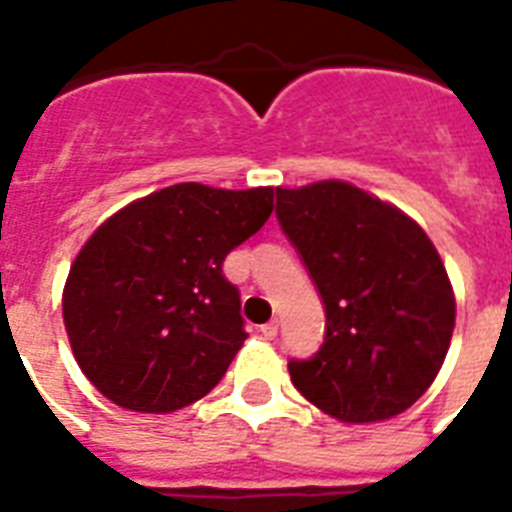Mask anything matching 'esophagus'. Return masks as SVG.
Listing matches in <instances>:
<instances>
[{
    "label": "esophagus",
    "mask_w": 512,
    "mask_h": 512,
    "mask_svg": "<svg viewBox=\"0 0 512 512\" xmlns=\"http://www.w3.org/2000/svg\"><path fill=\"white\" fill-rule=\"evenodd\" d=\"M260 335H263L265 340H273V337L279 335V324H276V321H268V324L260 327Z\"/></svg>",
    "instance_id": "1"
}]
</instances>
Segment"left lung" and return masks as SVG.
Returning <instances> with one entry per match:
<instances>
[{
  "label": "left lung",
  "mask_w": 512,
  "mask_h": 512,
  "mask_svg": "<svg viewBox=\"0 0 512 512\" xmlns=\"http://www.w3.org/2000/svg\"><path fill=\"white\" fill-rule=\"evenodd\" d=\"M276 217L327 311L319 353L289 361L295 388L350 425L409 409L454 332L452 281L428 233L342 180L276 188Z\"/></svg>",
  "instance_id": "1"
}]
</instances>
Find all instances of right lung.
Here are the masks:
<instances>
[{
    "mask_svg": "<svg viewBox=\"0 0 512 512\" xmlns=\"http://www.w3.org/2000/svg\"><path fill=\"white\" fill-rule=\"evenodd\" d=\"M273 212V188L177 183L92 233L63 289L76 364L122 409L170 414L223 380L247 340L225 255Z\"/></svg>",
    "mask_w": 512,
    "mask_h": 512,
    "instance_id": "right-lung-1",
    "label": "right lung"
}]
</instances>
